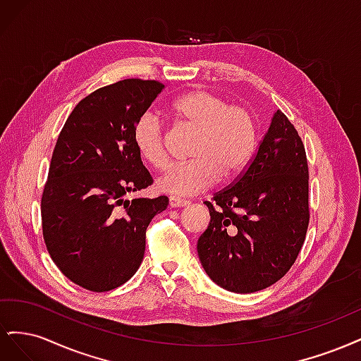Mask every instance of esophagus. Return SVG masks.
<instances>
[{"mask_svg": "<svg viewBox=\"0 0 361 361\" xmlns=\"http://www.w3.org/2000/svg\"><path fill=\"white\" fill-rule=\"evenodd\" d=\"M169 204H170V207H185V206L190 204V202L188 200H183V199H179V197H174V195H171V197L169 199Z\"/></svg>", "mask_w": 361, "mask_h": 361, "instance_id": "obj_1", "label": "esophagus"}]
</instances>
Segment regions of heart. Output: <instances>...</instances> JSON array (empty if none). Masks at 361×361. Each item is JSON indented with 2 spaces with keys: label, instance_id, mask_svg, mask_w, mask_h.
Masks as SVG:
<instances>
[{
  "label": "heart",
  "instance_id": "obj_1",
  "mask_svg": "<svg viewBox=\"0 0 361 361\" xmlns=\"http://www.w3.org/2000/svg\"><path fill=\"white\" fill-rule=\"evenodd\" d=\"M178 125L194 129L190 157L173 164L157 179V188L174 195L202 192L218 180H231L241 173L255 154L257 129L253 116L244 106L228 105L212 92L197 89L179 96L170 105ZM137 154L150 167L166 166V134L154 113L138 117L133 129Z\"/></svg>",
  "mask_w": 361,
  "mask_h": 361
}]
</instances>
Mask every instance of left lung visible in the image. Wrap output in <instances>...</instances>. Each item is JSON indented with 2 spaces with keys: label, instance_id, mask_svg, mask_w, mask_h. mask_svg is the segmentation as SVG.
<instances>
[{
  "label": "left lung",
  "instance_id": "1",
  "mask_svg": "<svg viewBox=\"0 0 361 361\" xmlns=\"http://www.w3.org/2000/svg\"><path fill=\"white\" fill-rule=\"evenodd\" d=\"M204 204L211 223L197 253L218 286L257 292L290 269L309 226V167L297 129L280 110L247 170Z\"/></svg>",
  "mask_w": 361,
  "mask_h": 361
}]
</instances>
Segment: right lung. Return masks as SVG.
Returning <instances> with one entry per match:
<instances>
[{"instance_id": "1", "label": "right lung", "mask_w": 361, "mask_h": 361, "mask_svg": "<svg viewBox=\"0 0 361 361\" xmlns=\"http://www.w3.org/2000/svg\"><path fill=\"white\" fill-rule=\"evenodd\" d=\"M162 89L143 80L102 87L73 108L59 135L42 195L43 239L54 264L87 290H111L135 274L146 228L169 206L166 195L125 197L152 183L133 129Z\"/></svg>"}]
</instances>
